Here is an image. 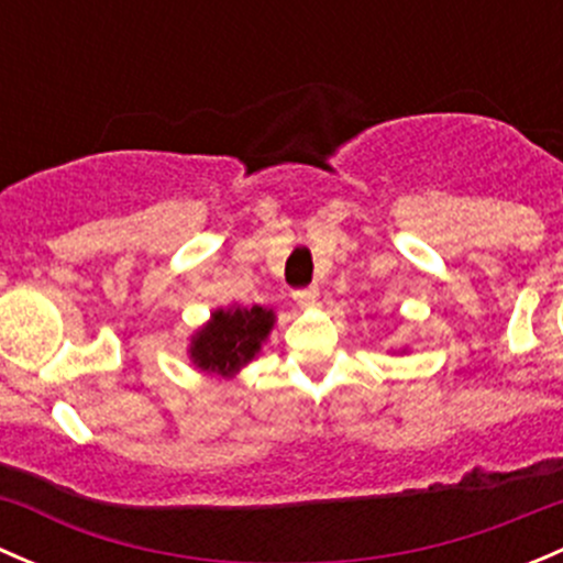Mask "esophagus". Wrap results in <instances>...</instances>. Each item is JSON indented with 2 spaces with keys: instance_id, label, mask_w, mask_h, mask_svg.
I'll list each match as a JSON object with an SVG mask.
<instances>
[{
  "instance_id": "34e87169",
  "label": "esophagus",
  "mask_w": 563,
  "mask_h": 563,
  "mask_svg": "<svg viewBox=\"0 0 563 563\" xmlns=\"http://www.w3.org/2000/svg\"><path fill=\"white\" fill-rule=\"evenodd\" d=\"M294 299H297L299 305H305V308H308V305H316V299H318V288H316V286L299 288V291H294Z\"/></svg>"
}]
</instances>
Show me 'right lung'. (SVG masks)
I'll return each instance as SVG.
<instances>
[{"label": "right lung", "instance_id": "obj_1", "mask_svg": "<svg viewBox=\"0 0 563 563\" xmlns=\"http://www.w3.org/2000/svg\"><path fill=\"white\" fill-rule=\"evenodd\" d=\"M272 323H275V313L258 305L218 310L212 321L192 338V362L203 371L223 373V376L240 371L258 354L261 340H266Z\"/></svg>", "mask_w": 563, "mask_h": 563}]
</instances>
